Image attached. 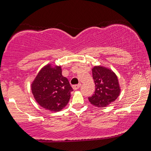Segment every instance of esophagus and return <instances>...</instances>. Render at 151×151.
<instances>
[{
	"instance_id": "1",
	"label": "esophagus",
	"mask_w": 151,
	"mask_h": 151,
	"mask_svg": "<svg viewBox=\"0 0 151 151\" xmlns=\"http://www.w3.org/2000/svg\"><path fill=\"white\" fill-rule=\"evenodd\" d=\"M81 86V84H78V85H73V88L74 90H77L79 88H80V86Z\"/></svg>"
}]
</instances>
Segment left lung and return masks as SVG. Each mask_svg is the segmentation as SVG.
Wrapping results in <instances>:
<instances>
[{
  "mask_svg": "<svg viewBox=\"0 0 151 151\" xmlns=\"http://www.w3.org/2000/svg\"><path fill=\"white\" fill-rule=\"evenodd\" d=\"M95 84V91L88 101L96 107H106L118 98L120 88L118 78L112 70L103 66H95L92 69Z\"/></svg>",
  "mask_w": 151,
  "mask_h": 151,
  "instance_id": "8db88e82",
  "label": "left lung"
}]
</instances>
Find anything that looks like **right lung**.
Segmentation results:
<instances>
[{
  "instance_id": "right-lung-1",
  "label": "right lung",
  "mask_w": 151,
  "mask_h": 151,
  "mask_svg": "<svg viewBox=\"0 0 151 151\" xmlns=\"http://www.w3.org/2000/svg\"><path fill=\"white\" fill-rule=\"evenodd\" d=\"M36 101L48 111L58 112L65 107L73 91L68 79L62 75L60 66L47 65L39 71L31 84Z\"/></svg>"
}]
</instances>
